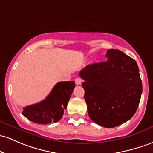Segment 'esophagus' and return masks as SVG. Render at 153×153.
I'll return each mask as SVG.
<instances>
[{
    "mask_svg": "<svg viewBox=\"0 0 153 153\" xmlns=\"http://www.w3.org/2000/svg\"><path fill=\"white\" fill-rule=\"evenodd\" d=\"M75 83H76L77 85H79V84H80V83H81L82 79L80 78H77L75 80Z\"/></svg>",
    "mask_w": 153,
    "mask_h": 153,
    "instance_id": "1",
    "label": "esophagus"
}]
</instances>
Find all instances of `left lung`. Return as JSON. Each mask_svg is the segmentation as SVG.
Instances as JSON below:
<instances>
[{
	"label": "left lung",
	"instance_id": "8db88e82",
	"mask_svg": "<svg viewBox=\"0 0 153 153\" xmlns=\"http://www.w3.org/2000/svg\"><path fill=\"white\" fill-rule=\"evenodd\" d=\"M107 61L80 71L90 118L105 128L130 120L138 108L142 92L138 65L117 49H109Z\"/></svg>",
	"mask_w": 153,
	"mask_h": 153
}]
</instances>
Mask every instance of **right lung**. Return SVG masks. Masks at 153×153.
<instances>
[{"mask_svg":"<svg viewBox=\"0 0 153 153\" xmlns=\"http://www.w3.org/2000/svg\"><path fill=\"white\" fill-rule=\"evenodd\" d=\"M75 85L74 81L59 82L45 100L24 107L22 113L36 123H56L62 117Z\"/></svg>","mask_w":153,"mask_h":153,"instance_id":"right-lung-1","label":"right lung"}]
</instances>
